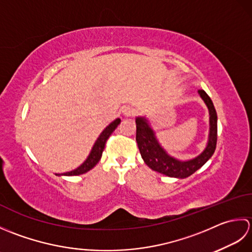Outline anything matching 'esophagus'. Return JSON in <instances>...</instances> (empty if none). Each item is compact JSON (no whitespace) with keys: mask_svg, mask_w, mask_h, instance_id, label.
Returning <instances> with one entry per match:
<instances>
[{"mask_svg":"<svg viewBox=\"0 0 252 252\" xmlns=\"http://www.w3.org/2000/svg\"><path fill=\"white\" fill-rule=\"evenodd\" d=\"M121 111L126 117H132L133 115H134V108H133V107H131V106H127V105L123 106L121 108Z\"/></svg>","mask_w":252,"mask_h":252,"instance_id":"1","label":"esophagus"}]
</instances>
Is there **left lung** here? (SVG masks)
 Segmentation results:
<instances>
[{
	"instance_id": "left-lung-1",
	"label": "left lung",
	"mask_w": 252,
	"mask_h": 252,
	"mask_svg": "<svg viewBox=\"0 0 252 252\" xmlns=\"http://www.w3.org/2000/svg\"><path fill=\"white\" fill-rule=\"evenodd\" d=\"M201 98L205 103L210 114V134H209L208 145L199 156L189 160V161H180L165 153L159 145L155 133L149 126L145 118H136V143L140 149L141 156L149 168L157 172L171 178L184 179L195 173L201 168L209 159L211 158L217 147L218 138V116L211 98L203 90H199Z\"/></svg>"
}]
</instances>
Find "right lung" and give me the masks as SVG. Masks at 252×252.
Segmentation results:
<instances>
[{
    "mask_svg": "<svg viewBox=\"0 0 252 252\" xmlns=\"http://www.w3.org/2000/svg\"><path fill=\"white\" fill-rule=\"evenodd\" d=\"M120 119H116L115 121H112L110 125L106 127V129L100 133V135L98 136L97 140H96L94 146L91 151L88 159L80 165L79 168H77L76 170L70 171V172H67L63 175H80L83 174L85 172H88L91 169H93L97 162L99 161V159L101 157V154H103V151L106 145V142L108 140L109 136L111 135V133L116 130V127L118 126V125L120 123Z\"/></svg>",
    "mask_w": 252,
    "mask_h": 252,
    "instance_id": "right-lung-1",
    "label": "right lung"
}]
</instances>
